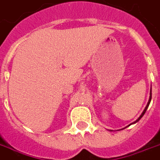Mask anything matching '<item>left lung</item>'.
I'll use <instances>...</instances> for the list:
<instances>
[{"instance_id": "1", "label": "left lung", "mask_w": 160, "mask_h": 160, "mask_svg": "<svg viewBox=\"0 0 160 160\" xmlns=\"http://www.w3.org/2000/svg\"><path fill=\"white\" fill-rule=\"evenodd\" d=\"M151 98H152V92H151V89H150V96H149V99H148V103H147V106H146L145 107V108H144V110H143V112H142V114L140 115V116H139V118H138V119L136 120L135 122H133V123H135V122H137L138 121V120H140V118L142 117H143V115H144V113H145V112H146V110H147V108H148V105H149V103H150V101H151ZM130 125V124H129ZM129 125H128V126H129Z\"/></svg>"}]
</instances>
